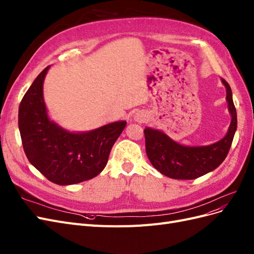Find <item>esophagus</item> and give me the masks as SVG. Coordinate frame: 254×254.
I'll use <instances>...</instances> for the list:
<instances>
[{"label":"esophagus","instance_id":"34e87169","mask_svg":"<svg viewBox=\"0 0 254 254\" xmlns=\"http://www.w3.org/2000/svg\"><path fill=\"white\" fill-rule=\"evenodd\" d=\"M135 118L138 122H143L145 120V116L143 115V114H140V113H138L137 115L135 116Z\"/></svg>","mask_w":254,"mask_h":254}]
</instances>
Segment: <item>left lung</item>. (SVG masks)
Here are the masks:
<instances>
[{
    "label": "left lung",
    "instance_id": "left-lung-1",
    "mask_svg": "<svg viewBox=\"0 0 254 254\" xmlns=\"http://www.w3.org/2000/svg\"><path fill=\"white\" fill-rule=\"evenodd\" d=\"M222 81L232 119L227 135L219 141L206 146H185L160 130L150 127L143 130L146 155L161 174L174 179H195L215 170L227 157L237 127V117L231 87L225 79Z\"/></svg>",
    "mask_w": 254,
    "mask_h": 254
}]
</instances>
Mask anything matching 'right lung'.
Wrapping results in <instances>:
<instances>
[{"label":"right lung","mask_w":254,"mask_h":254,"mask_svg":"<svg viewBox=\"0 0 254 254\" xmlns=\"http://www.w3.org/2000/svg\"><path fill=\"white\" fill-rule=\"evenodd\" d=\"M50 66L32 82L19 106V129L27 159L48 181L61 186L97 176L108 163L126 121L113 122L87 133H69L47 117L43 82Z\"/></svg>","instance_id":"obj_1"}]
</instances>
